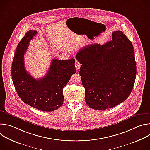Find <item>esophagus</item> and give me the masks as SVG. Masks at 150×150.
I'll return each instance as SVG.
<instances>
[{"instance_id": "34e87169", "label": "esophagus", "mask_w": 150, "mask_h": 150, "mask_svg": "<svg viewBox=\"0 0 150 150\" xmlns=\"http://www.w3.org/2000/svg\"><path fill=\"white\" fill-rule=\"evenodd\" d=\"M75 65L76 71H78L79 70V69H80V67H81V64H80V63H79L78 60H76L75 62Z\"/></svg>"}]
</instances>
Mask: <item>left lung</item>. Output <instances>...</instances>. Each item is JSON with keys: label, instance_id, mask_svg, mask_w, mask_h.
<instances>
[{"label": "left lung", "instance_id": "obj_1", "mask_svg": "<svg viewBox=\"0 0 150 150\" xmlns=\"http://www.w3.org/2000/svg\"><path fill=\"white\" fill-rule=\"evenodd\" d=\"M79 75L85 90V102L93 109L103 110L124 101L133 89L137 65L134 47L120 31L103 45L94 44L77 53Z\"/></svg>", "mask_w": 150, "mask_h": 150}]
</instances>
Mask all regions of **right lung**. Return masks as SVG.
<instances>
[{
    "instance_id": "add662e5",
    "label": "right lung",
    "mask_w": 150,
    "mask_h": 150,
    "mask_svg": "<svg viewBox=\"0 0 150 150\" xmlns=\"http://www.w3.org/2000/svg\"><path fill=\"white\" fill-rule=\"evenodd\" d=\"M37 34L35 30L27 31L18 45L12 64V78L23 102L39 110L52 112L63 103V88L76 72L75 59H53L47 74L40 79L34 78L25 68L24 56L30 41Z\"/></svg>"
}]
</instances>
